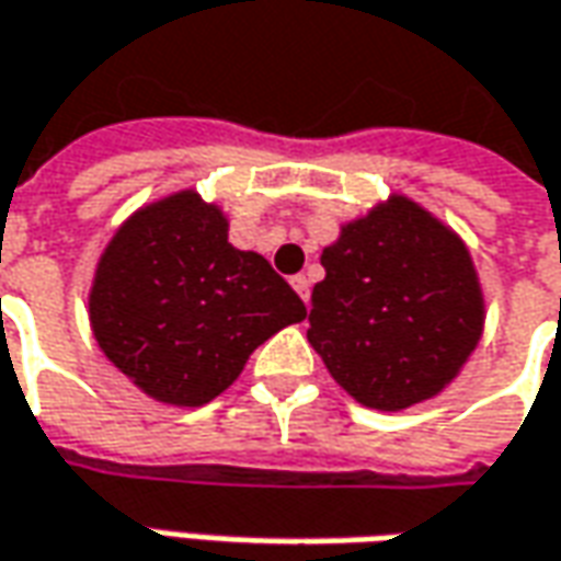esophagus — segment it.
Wrapping results in <instances>:
<instances>
[{"label": "esophagus", "instance_id": "34e87169", "mask_svg": "<svg viewBox=\"0 0 561 561\" xmlns=\"http://www.w3.org/2000/svg\"><path fill=\"white\" fill-rule=\"evenodd\" d=\"M291 288L298 291L300 300H310V279L307 276H291Z\"/></svg>", "mask_w": 561, "mask_h": 561}]
</instances>
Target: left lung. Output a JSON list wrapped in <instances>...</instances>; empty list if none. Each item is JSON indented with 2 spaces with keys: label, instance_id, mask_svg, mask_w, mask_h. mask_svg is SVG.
Segmentation results:
<instances>
[{
  "label": "left lung",
  "instance_id": "1",
  "mask_svg": "<svg viewBox=\"0 0 561 561\" xmlns=\"http://www.w3.org/2000/svg\"><path fill=\"white\" fill-rule=\"evenodd\" d=\"M307 341L357 403L400 413L437 397L484 332L472 254L447 222L388 195L322 248Z\"/></svg>",
  "mask_w": 561,
  "mask_h": 561
}]
</instances>
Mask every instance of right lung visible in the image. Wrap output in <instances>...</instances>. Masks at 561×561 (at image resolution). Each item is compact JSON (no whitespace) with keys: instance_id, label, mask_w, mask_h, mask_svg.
I'll return each mask as SVG.
<instances>
[{"instance_id":"1","label":"right lung","mask_w":561,"mask_h":561,"mask_svg":"<svg viewBox=\"0 0 561 561\" xmlns=\"http://www.w3.org/2000/svg\"><path fill=\"white\" fill-rule=\"evenodd\" d=\"M304 317L291 285L257 251L229 244L226 214L195 188L129 214L89 288L102 354L167 407L210 403L263 341Z\"/></svg>"}]
</instances>
